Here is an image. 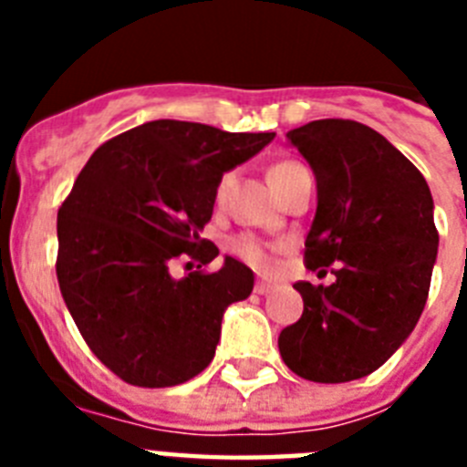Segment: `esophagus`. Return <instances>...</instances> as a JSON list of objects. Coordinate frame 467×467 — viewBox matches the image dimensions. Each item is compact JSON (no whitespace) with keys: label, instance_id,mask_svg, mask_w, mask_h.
<instances>
[{"label":"esophagus","instance_id":"obj_1","mask_svg":"<svg viewBox=\"0 0 467 467\" xmlns=\"http://www.w3.org/2000/svg\"><path fill=\"white\" fill-rule=\"evenodd\" d=\"M271 290H275V283H274V280L259 278L257 283H254V292H257V295H269Z\"/></svg>","mask_w":467,"mask_h":467}]
</instances>
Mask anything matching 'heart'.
Returning a JSON list of instances; mask_svg holds the SVG:
<instances>
[{
    "instance_id": "b5f03b06",
    "label": "heart",
    "mask_w": 467,
    "mask_h": 467,
    "mask_svg": "<svg viewBox=\"0 0 467 467\" xmlns=\"http://www.w3.org/2000/svg\"><path fill=\"white\" fill-rule=\"evenodd\" d=\"M301 171H306V168L301 166V163H295V161H283V163H275V166L271 168L269 180H271V184H274L275 192L280 193L285 187H287V184H290L292 177ZM226 182H229V177H224L222 189L226 187ZM231 253L236 254V257H241L243 262L253 264L254 269H266L271 262L269 253H266V247L250 236L234 238V241H231Z\"/></svg>"
}]
</instances>
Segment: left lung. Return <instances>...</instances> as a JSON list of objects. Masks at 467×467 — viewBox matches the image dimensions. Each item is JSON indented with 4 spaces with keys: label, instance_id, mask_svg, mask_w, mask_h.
<instances>
[{
    "label": "left lung",
    "instance_id": "8db88e82",
    "mask_svg": "<svg viewBox=\"0 0 467 467\" xmlns=\"http://www.w3.org/2000/svg\"><path fill=\"white\" fill-rule=\"evenodd\" d=\"M287 140L317 187L304 262L311 271L337 264V280L327 287L295 283L304 313L280 332V356L308 381H356L393 356L426 306L440 243L431 189L365 123L320 119Z\"/></svg>",
    "mask_w": 467,
    "mask_h": 467
}]
</instances>
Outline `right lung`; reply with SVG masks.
<instances>
[{"instance_id":"add662e5","label":"right lung","mask_w":467,"mask_h":467,"mask_svg":"<svg viewBox=\"0 0 467 467\" xmlns=\"http://www.w3.org/2000/svg\"><path fill=\"white\" fill-rule=\"evenodd\" d=\"M275 133H226L205 123L130 128L93 151L57 210L56 274L95 358L130 386L168 388L214 358L222 316L250 296L254 274L201 238L222 175ZM199 262L182 279L175 258ZM189 266V264H187Z\"/></svg>"}]
</instances>
